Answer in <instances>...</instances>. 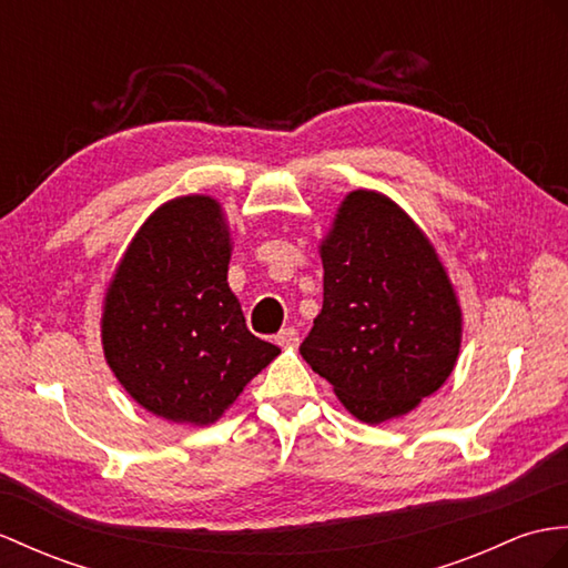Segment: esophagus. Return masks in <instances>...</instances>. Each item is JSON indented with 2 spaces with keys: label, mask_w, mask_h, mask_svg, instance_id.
Instances as JSON below:
<instances>
[{
  "label": "esophagus",
  "mask_w": 568,
  "mask_h": 568,
  "mask_svg": "<svg viewBox=\"0 0 568 568\" xmlns=\"http://www.w3.org/2000/svg\"><path fill=\"white\" fill-rule=\"evenodd\" d=\"M274 342L280 344V347H286V349H294V347H298V332L294 329V327H284V329H280L276 332V337H274Z\"/></svg>",
  "instance_id": "34e87169"
}]
</instances>
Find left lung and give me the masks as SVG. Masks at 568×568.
<instances>
[{
    "label": "left lung",
    "instance_id": "obj_1",
    "mask_svg": "<svg viewBox=\"0 0 568 568\" xmlns=\"http://www.w3.org/2000/svg\"><path fill=\"white\" fill-rule=\"evenodd\" d=\"M323 311L301 356L356 419L412 412L453 373L463 313L436 247L390 200L349 192L321 243Z\"/></svg>",
    "mask_w": 568,
    "mask_h": 568
}]
</instances>
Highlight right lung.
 I'll return each instance as SVG.
<instances>
[{
    "label": "right lung",
    "instance_id": "obj_1",
    "mask_svg": "<svg viewBox=\"0 0 568 568\" xmlns=\"http://www.w3.org/2000/svg\"><path fill=\"white\" fill-rule=\"evenodd\" d=\"M229 260L221 204L175 197L144 221L108 284L105 362L156 417L214 424L280 354L247 329L226 282Z\"/></svg>",
    "mask_w": 568,
    "mask_h": 568
}]
</instances>
